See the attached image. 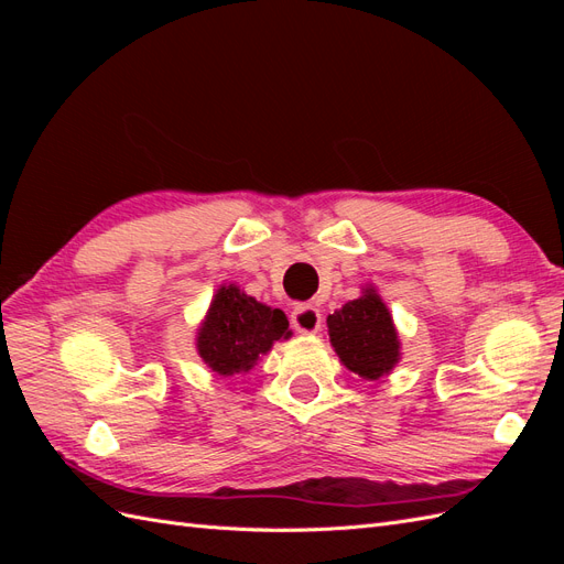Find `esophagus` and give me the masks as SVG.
Wrapping results in <instances>:
<instances>
[{"label":"esophagus","mask_w":564,"mask_h":564,"mask_svg":"<svg viewBox=\"0 0 564 564\" xmlns=\"http://www.w3.org/2000/svg\"><path fill=\"white\" fill-rule=\"evenodd\" d=\"M292 327L299 334H317L322 329V315L311 303H296L292 311Z\"/></svg>","instance_id":"obj_1"}]
</instances>
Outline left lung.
<instances>
[{"label": "left lung", "instance_id": "left-lung-1", "mask_svg": "<svg viewBox=\"0 0 564 564\" xmlns=\"http://www.w3.org/2000/svg\"><path fill=\"white\" fill-rule=\"evenodd\" d=\"M329 340L344 362L357 377L377 381L400 360V338L386 303L373 286H365L360 299L327 317Z\"/></svg>", "mask_w": 564, "mask_h": 564}]
</instances>
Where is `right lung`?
<instances>
[{
  "label": "right lung",
  "instance_id": "obj_1",
  "mask_svg": "<svg viewBox=\"0 0 564 564\" xmlns=\"http://www.w3.org/2000/svg\"><path fill=\"white\" fill-rule=\"evenodd\" d=\"M289 336V319L280 308L247 296L240 286L224 284L197 329V352L218 377H232L249 371L275 340Z\"/></svg>",
  "mask_w": 564,
  "mask_h": 564
}]
</instances>
